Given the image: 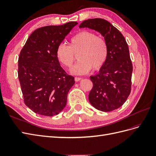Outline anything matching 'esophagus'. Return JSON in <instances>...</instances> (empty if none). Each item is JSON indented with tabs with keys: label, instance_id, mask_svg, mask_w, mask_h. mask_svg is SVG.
I'll use <instances>...</instances> for the list:
<instances>
[{
	"label": "esophagus",
	"instance_id": "1",
	"mask_svg": "<svg viewBox=\"0 0 156 156\" xmlns=\"http://www.w3.org/2000/svg\"><path fill=\"white\" fill-rule=\"evenodd\" d=\"M74 80H75V81H76V82H78V81L80 80H82V78H80V77H75V78H74Z\"/></svg>",
	"mask_w": 156,
	"mask_h": 156
}]
</instances>
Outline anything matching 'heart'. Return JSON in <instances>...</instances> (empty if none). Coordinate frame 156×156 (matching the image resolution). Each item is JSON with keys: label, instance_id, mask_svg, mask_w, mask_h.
Masks as SVG:
<instances>
[{"label": "heart", "instance_id": "heart-1", "mask_svg": "<svg viewBox=\"0 0 156 156\" xmlns=\"http://www.w3.org/2000/svg\"><path fill=\"white\" fill-rule=\"evenodd\" d=\"M79 61L72 69L74 74H85L91 68L99 70L104 65L108 57V47L105 40L90 31L82 30L72 37L69 45L61 44L56 51V56L61 65L70 69L74 62V55Z\"/></svg>", "mask_w": 156, "mask_h": 156}]
</instances>
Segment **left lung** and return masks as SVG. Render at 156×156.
I'll return each mask as SVG.
<instances>
[{
	"label": "left lung",
	"instance_id": "left-lung-1",
	"mask_svg": "<svg viewBox=\"0 0 156 156\" xmlns=\"http://www.w3.org/2000/svg\"><path fill=\"white\" fill-rule=\"evenodd\" d=\"M100 33L108 47V57L99 73L90 76L93 87L89 94L91 105L109 112L119 108L130 94L133 64L129 46L122 34L101 18L88 19L79 26Z\"/></svg>",
	"mask_w": 156,
	"mask_h": 156
}]
</instances>
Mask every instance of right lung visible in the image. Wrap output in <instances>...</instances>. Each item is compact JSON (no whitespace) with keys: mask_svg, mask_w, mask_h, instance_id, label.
<instances>
[{"mask_svg":"<svg viewBox=\"0 0 156 156\" xmlns=\"http://www.w3.org/2000/svg\"><path fill=\"white\" fill-rule=\"evenodd\" d=\"M77 24L70 22L35 30L20 51L18 74L23 101L35 113L52 117L66 105L74 78L60 65L56 51Z\"/></svg>","mask_w":156,"mask_h":156,"instance_id":"add662e5","label":"right lung"}]
</instances>
